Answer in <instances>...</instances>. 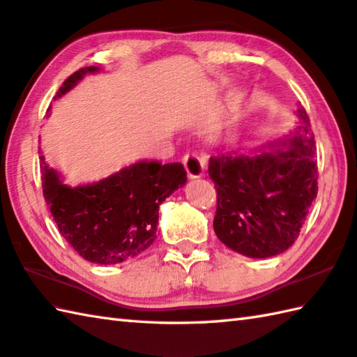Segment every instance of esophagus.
Listing matches in <instances>:
<instances>
[{
    "mask_svg": "<svg viewBox=\"0 0 357 357\" xmlns=\"http://www.w3.org/2000/svg\"><path fill=\"white\" fill-rule=\"evenodd\" d=\"M185 172L190 179H198L204 174L206 170V159L197 155H185L183 159Z\"/></svg>",
    "mask_w": 357,
    "mask_h": 357,
    "instance_id": "1",
    "label": "esophagus"
}]
</instances>
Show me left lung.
I'll use <instances>...</instances> for the list:
<instances>
[{"instance_id": "obj_1", "label": "left lung", "mask_w": 357, "mask_h": 357, "mask_svg": "<svg viewBox=\"0 0 357 357\" xmlns=\"http://www.w3.org/2000/svg\"><path fill=\"white\" fill-rule=\"evenodd\" d=\"M296 116L298 125L254 153L236 149L208 160L218 193L215 234L244 257L269 258L289 249L317 197L310 117L300 105Z\"/></svg>"}]
</instances>
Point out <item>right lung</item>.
<instances>
[{
  "instance_id": "right-lung-1",
  "label": "right lung",
  "mask_w": 357,
  "mask_h": 357,
  "mask_svg": "<svg viewBox=\"0 0 357 357\" xmlns=\"http://www.w3.org/2000/svg\"><path fill=\"white\" fill-rule=\"evenodd\" d=\"M97 73V66L79 69L63 82L55 99ZM38 153L43 195L60 234L96 264L128 261L149 249L156 240L159 206L187 183L183 164L137 160L100 181L73 187L46 162L41 149Z\"/></svg>"
}]
</instances>
